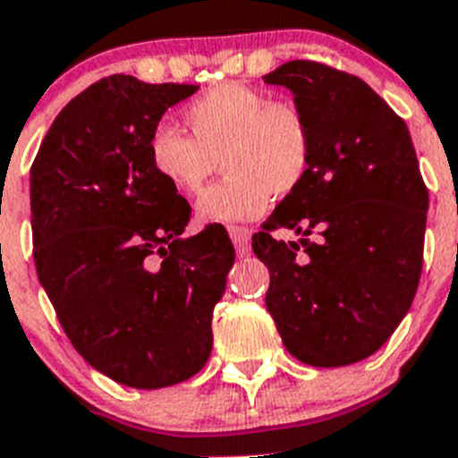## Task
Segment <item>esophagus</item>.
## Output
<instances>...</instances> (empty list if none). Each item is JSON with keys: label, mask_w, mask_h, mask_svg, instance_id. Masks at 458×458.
Returning a JSON list of instances; mask_svg holds the SVG:
<instances>
[{"label": "esophagus", "mask_w": 458, "mask_h": 458, "mask_svg": "<svg viewBox=\"0 0 458 458\" xmlns=\"http://www.w3.org/2000/svg\"><path fill=\"white\" fill-rule=\"evenodd\" d=\"M229 236H232L236 252L241 254V257H245V254L250 252V236H252L248 226L232 225V226H229Z\"/></svg>", "instance_id": "1"}]
</instances>
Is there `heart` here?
Instances as JSON below:
<instances>
[{
    "instance_id": "heart-1",
    "label": "heart",
    "mask_w": 458,
    "mask_h": 458,
    "mask_svg": "<svg viewBox=\"0 0 458 458\" xmlns=\"http://www.w3.org/2000/svg\"><path fill=\"white\" fill-rule=\"evenodd\" d=\"M192 137L157 125L148 140L153 172L174 190L197 194L217 172L225 179L197 201L204 222L254 220L273 197H289L305 183L314 137L305 112L289 100L241 82L217 84L185 107Z\"/></svg>"
}]
</instances>
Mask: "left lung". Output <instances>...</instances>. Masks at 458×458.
Here are the masks:
<instances>
[{
	"label": "left lung",
	"mask_w": 458,
	"mask_h": 458,
	"mask_svg": "<svg viewBox=\"0 0 458 458\" xmlns=\"http://www.w3.org/2000/svg\"><path fill=\"white\" fill-rule=\"evenodd\" d=\"M264 80L293 93L314 137L305 183L252 236L266 307L293 358L353 365L390 339L420 284L428 192L411 132L369 84L326 64L295 59ZM277 228L301 241L277 242Z\"/></svg>",
	"instance_id": "obj_1"
}]
</instances>
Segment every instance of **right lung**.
<instances>
[{
  "label": "right lung",
  "mask_w": 458,
  "mask_h": 458,
  "mask_svg": "<svg viewBox=\"0 0 458 458\" xmlns=\"http://www.w3.org/2000/svg\"><path fill=\"white\" fill-rule=\"evenodd\" d=\"M197 89L98 80L59 112L31 165L40 284L75 351L137 390L206 365L236 259L222 226L181 236L192 208L148 163L157 121Z\"/></svg>",
  "instance_id": "obj_1"
}]
</instances>
